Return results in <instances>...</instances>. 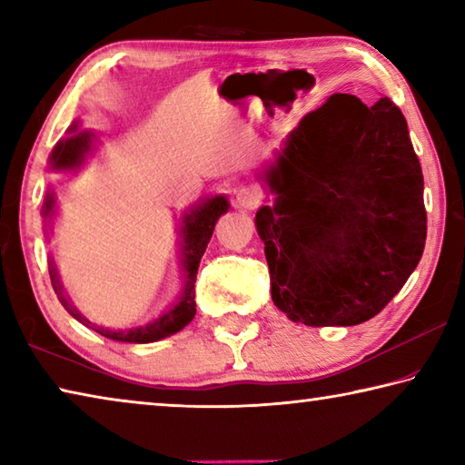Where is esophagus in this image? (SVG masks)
<instances>
[{
    "label": "esophagus",
    "mask_w": 465,
    "mask_h": 465,
    "mask_svg": "<svg viewBox=\"0 0 465 465\" xmlns=\"http://www.w3.org/2000/svg\"><path fill=\"white\" fill-rule=\"evenodd\" d=\"M233 199L240 209H256L258 204H261V194H258L256 188L252 186H240L238 191H235Z\"/></svg>",
    "instance_id": "34e87169"
}]
</instances>
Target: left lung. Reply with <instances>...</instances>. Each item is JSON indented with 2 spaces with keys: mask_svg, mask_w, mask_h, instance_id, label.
I'll return each instance as SVG.
<instances>
[{
  "mask_svg": "<svg viewBox=\"0 0 465 465\" xmlns=\"http://www.w3.org/2000/svg\"><path fill=\"white\" fill-rule=\"evenodd\" d=\"M262 180L256 211L274 305L305 326H355L404 287L427 240L422 170L390 98L332 94L305 114Z\"/></svg>",
  "mask_w": 465,
  "mask_h": 465,
  "instance_id": "left-lung-1",
  "label": "left lung"
}]
</instances>
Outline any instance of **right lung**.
Returning <instances> with one entry per match:
<instances>
[{
    "instance_id": "right-lung-1",
    "label": "right lung",
    "mask_w": 465,
    "mask_h": 465,
    "mask_svg": "<svg viewBox=\"0 0 465 465\" xmlns=\"http://www.w3.org/2000/svg\"><path fill=\"white\" fill-rule=\"evenodd\" d=\"M94 147H96V133L88 129H80V121H75L72 127H69V135L65 139H61L59 143L53 147V152L49 155V168L53 172H77L84 166L85 160H88V155H92ZM227 209H230V201H227V196L215 194V196H207L203 203L196 204V207H191L188 209V213L180 217V266H183L184 285H183V291H180V297L176 299V303H172L162 316L147 322L143 326L110 330V328L92 324L88 318L82 316V312H77V308L72 303V299L65 295V289H63V282L59 279L57 266H54V261L51 256L49 274H51L54 293H57L63 308L72 313L77 322H82L84 326L96 330L98 334L110 338V341L145 344V342H155L166 336L176 334L186 324H191L194 318L196 271H199L201 258L204 254V250H207L211 235H213L217 219L223 213H227ZM41 215L45 222L46 238H49L51 235L49 232H53L54 217H57V199H54V193L51 188L45 194Z\"/></svg>"
}]
</instances>
